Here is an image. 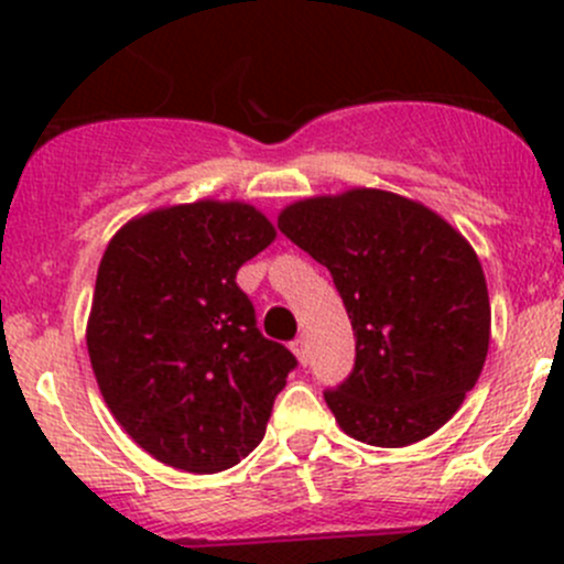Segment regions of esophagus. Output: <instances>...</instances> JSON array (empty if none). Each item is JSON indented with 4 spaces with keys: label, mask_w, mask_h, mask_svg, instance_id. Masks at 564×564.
<instances>
[{
    "label": "esophagus",
    "mask_w": 564,
    "mask_h": 564,
    "mask_svg": "<svg viewBox=\"0 0 564 564\" xmlns=\"http://www.w3.org/2000/svg\"><path fill=\"white\" fill-rule=\"evenodd\" d=\"M292 351L297 355V360L303 362V366L308 362V344H305V338H294L292 340Z\"/></svg>",
    "instance_id": "1"
}]
</instances>
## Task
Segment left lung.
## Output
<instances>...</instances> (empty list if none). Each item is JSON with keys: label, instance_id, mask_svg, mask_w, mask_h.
I'll list each match as a JSON object with an SVG mask.
<instances>
[{"label": "left lung", "instance_id": "left-lung-1", "mask_svg": "<svg viewBox=\"0 0 564 564\" xmlns=\"http://www.w3.org/2000/svg\"><path fill=\"white\" fill-rule=\"evenodd\" d=\"M278 229L324 264L355 329V368L324 401L340 429L403 447L447 423L491 338L482 267L423 204L377 187L289 204Z\"/></svg>", "mask_w": 564, "mask_h": 564}]
</instances>
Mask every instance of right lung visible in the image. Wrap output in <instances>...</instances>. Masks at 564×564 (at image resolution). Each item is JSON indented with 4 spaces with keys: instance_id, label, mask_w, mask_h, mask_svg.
Listing matches in <instances>:
<instances>
[{
    "instance_id": "add662e5",
    "label": "right lung",
    "mask_w": 564,
    "mask_h": 564,
    "mask_svg": "<svg viewBox=\"0 0 564 564\" xmlns=\"http://www.w3.org/2000/svg\"><path fill=\"white\" fill-rule=\"evenodd\" d=\"M275 240L242 202H193L133 218L108 242L87 349L130 440L174 469L213 475L261 440L297 368L264 338L237 270Z\"/></svg>"
}]
</instances>
